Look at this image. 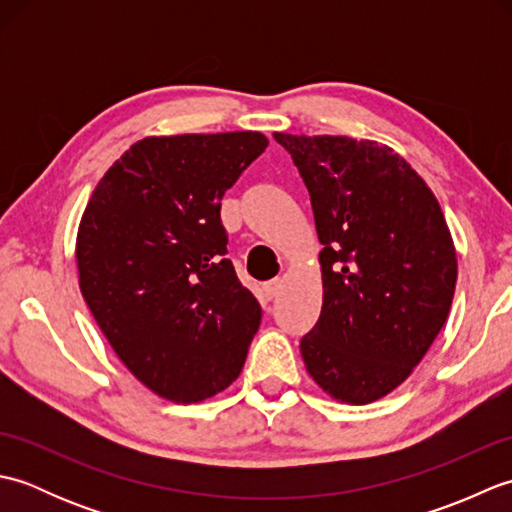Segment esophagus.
<instances>
[{"instance_id": "34e87169", "label": "esophagus", "mask_w": 512, "mask_h": 512, "mask_svg": "<svg viewBox=\"0 0 512 512\" xmlns=\"http://www.w3.org/2000/svg\"><path fill=\"white\" fill-rule=\"evenodd\" d=\"M279 292H281V281L279 279H273V281H268V284H264V297L268 301H273L275 297H279Z\"/></svg>"}]
</instances>
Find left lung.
Wrapping results in <instances>:
<instances>
[{"mask_svg": "<svg viewBox=\"0 0 512 512\" xmlns=\"http://www.w3.org/2000/svg\"><path fill=\"white\" fill-rule=\"evenodd\" d=\"M310 193L323 306L301 356L325 394L367 405L407 380L449 317L458 257L436 195L376 140L275 132Z\"/></svg>", "mask_w": 512, "mask_h": 512, "instance_id": "obj_1", "label": "left lung"}]
</instances>
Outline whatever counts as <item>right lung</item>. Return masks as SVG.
Instances as JSON below:
<instances>
[{"instance_id": "obj_1", "label": "right lung", "mask_w": 512, "mask_h": 512, "mask_svg": "<svg viewBox=\"0 0 512 512\" xmlns=\"http://www.w3.org/2000/svg\"><path fill=\"white\" fill-rule=\"evenodd\" d=\"M266 147L259 132L147 136L85 206L81 295L116 356L162 398L200 402L242 372L262 308L226 259L220 200Z\"/></svg>"}]
</instances>
